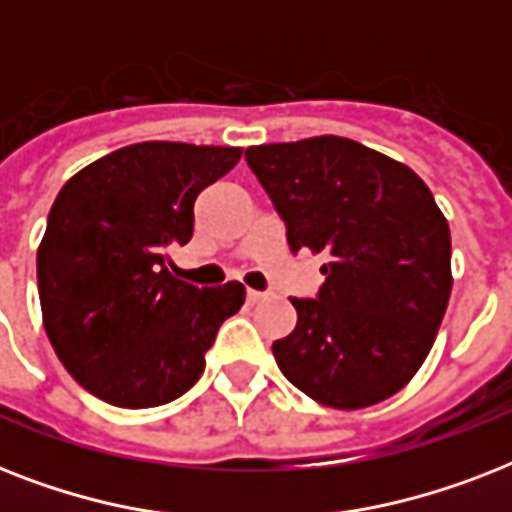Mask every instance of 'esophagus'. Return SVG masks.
<instances>
[{
    "mask_svg": "<svg viewBox=\"0 0 512 512\" xmlns=\"http://www.w3.org/2000/svg\"><path fill=\"white\" fill-rule=\"evenodd\" d=\"M265 297H268V295H265V292H257V289H247V300H249V303H252V305H255V303H263Z\"/></svg>",
    "mask_w": 512,
    "mask_h": 512,
    "instance_id": "1",
    "label": "esophagus"
}]
</instances>
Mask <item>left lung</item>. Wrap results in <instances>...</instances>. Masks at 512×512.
Returning <instances> with one entry per match:
<instances>
[{"label": "left lung", "instance_id": "left-lung-1", "mask_svg": "<svg viewBox=\"0 0 512 512\" xmlns=\"http://www.w3.org/2000/svg\"><path fill=\"white\" fill-rule=\"evenodd\" d=\"M247 164L289 249L327 257L319 297H292L297 327L273 342L276 364L324 406L380 404L417 374L449 305L444 212L406 164L337 135L252 146Z\"/></svg>", "mask_w": 512, "mask_h": 512}]
</instances>
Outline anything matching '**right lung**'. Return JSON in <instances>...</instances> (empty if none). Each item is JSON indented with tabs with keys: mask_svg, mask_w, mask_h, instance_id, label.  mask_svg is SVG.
<instances>
[{
	"mask_svg": "<svg viewBox=\"0 0 512 512\" xmlns=\"http://www.w3.org/2000/svg\"><path fill=\"white\" fill-rule=\"evenodd\" d=\"M241 148L148 140L76 172L52 204L36 252L42 321L84 390L122 409L183 396L244 287H193L170 249L193 236V201Z\"/></svg>",
	"mask_w": 512,
	"mask_h": 512,
	"instance_id": "1",
	"label": "right lung"
}]
</instances>
